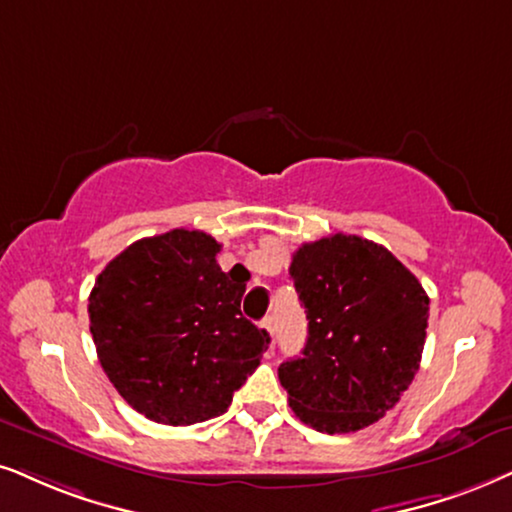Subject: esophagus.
I'll use <instances>...</instances> for the list:
<instances>
[{"label": "esophagus", "mask_w": 512, "mask_h": 512, "mask_svg": "<svg viewBox=\"0 0 512 512\" xmlns=\"http://www.w3.org/2000/svg\"><path fill=\"white\" fill-rule=\"evenodd\" d=\"M262 328L271 335V338H274V333H276V319H274V316H264Z\"/></svg>", "instance_id": "esophagus-1"}]
</instances>
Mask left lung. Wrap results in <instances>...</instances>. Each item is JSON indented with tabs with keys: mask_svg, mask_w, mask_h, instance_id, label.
Segmentation results:
<instances>
[{
	"mask_svg": "<svg viewBox=\"0 0 512 512\" xmlns=\"http://www.w3.org/2000/svg\"><path fill=\"white\" fill-rule=\"evenodd\" d=\"M290 278L309 321L302 357L278 366L290 409L328 435L368 428L418 373L430 297L390 250L347 234L297 248Z\"/></svg>",
	"mask_w": 512,
	"mask_h": 512,
	"instance_id": "8db88e82",
	"label": "left lung"
}]
</instances>
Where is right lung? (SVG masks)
<instances>
[{
	"instance_id": "right-lung-1",
	"label": "right lung",
	"mask_w": 512,
	"mask_h": 512,
	"mask_svg": "<svg viewBox=\"0 0 512 512\" xmlns=\"http://www.w3.org/2000/svg\"><path fill=\"white\" fill-rule=\"evenodd\" d=\"M215 238L172 229L106 264L89 295V331L120 397L163 425L222 416L260 366L269 333L241 314L245 271H222Z\"/></svg>"
}]
</instances>
